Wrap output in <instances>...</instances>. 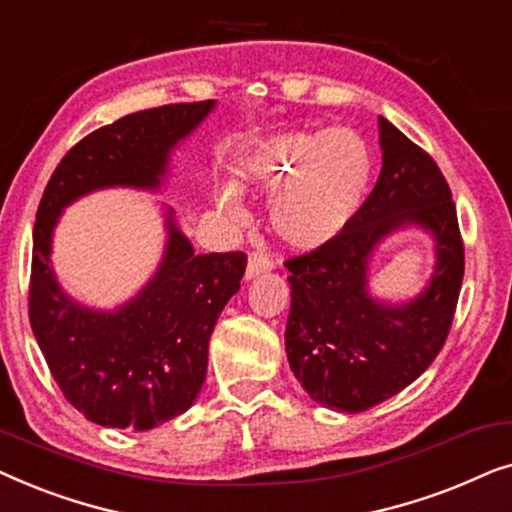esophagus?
Segmentation results:
<instances>
[{"label":"esophagus","instance_id":"esophagus-1","mask_svg":"<svg viewBox=\"0 0 512 512\" xmlns=\"http://www.w3.org/2000/svg\"><path fill=\"white\" fill-rule=\"evenodd\" d=\"M275 268V261L263 251H251L249 261H247V279L261 275V272H268Z\"/></svg>","mask_w":512,"mask_h":512}]
</instances>
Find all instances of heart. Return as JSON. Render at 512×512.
<instances>
[{
	"label": "heart",
	"instance_id": "1",
	"mask_svg": "<svg viewBox=\"0 0 512 512\" xmlns=\"http://www.w3.org/2000/svg\"><path fill=\"white\" fill-rule=\"evenodd\" d=\"M373 160L352 130H289L244 153L242 188L272 195V230L296 249H317L349 226L368 191ZM237 219L240 207L223 198Z\"/></svg>",
	"mask_w": 512,
	"mask_h": 512
}]
</instances>
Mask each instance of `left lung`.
Instances as JSON below:
<instances>
[{
  "label": "left lung",
  "mask_w": 512,
  "mask_h": 512,
  "mask_svg": "<svg viewBox=\"0 0 512 512\" xmlns=\"http://www.w3.org/2000/svg\"><path fill=\"white\" fill-rule=\"evenodd\" d=\"M380 144V177L349 226L284 261L291 272L289 366L314 401L340 412L387 401L431 366L450 335L464 282L457 207L436 160L387 118H380ZM405 222L437 237V272L412 304H375L365 286L367 256Z\"/></svg>",
  "instance_id": "8db88e82"
}]
</instances>
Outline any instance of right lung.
<instances>
[{
    "label": "right lung",
    "instance_id": "obj_1",
    "mask_svg": "<svg viewBox=\"0 0 512 512\" xmlns=\"http://www.w3.org/2000/svg\"><path fill=\"white\" fill-rule=\"evenodd\" d=\"M214 107L212 100L135 111L90 132L48 179L34 223L30 324L62 396L90 422L146 431L191 408L207 375L214 324L240 291L244 251L193 254L167 221L158 275L114 314L83 310L53 279L51 233L60 209L102 186H158L167 153Z\"/></svg>",
    "mask_w": 512,
    "mask_h": 512
}]
</instances>
